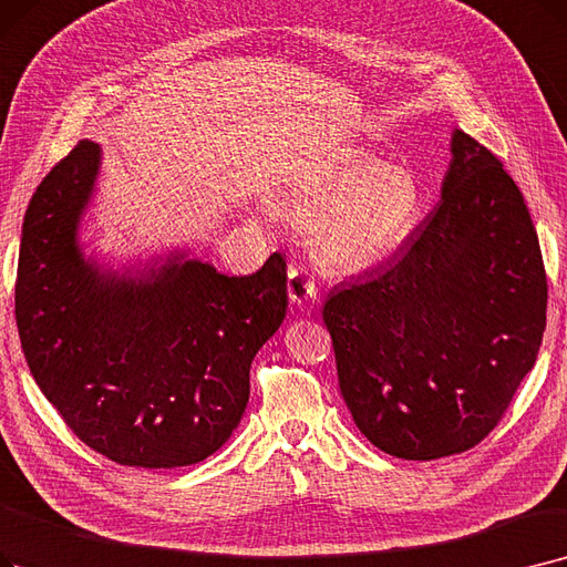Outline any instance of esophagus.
<instances>
[{
  "instance_id": "obj_1",
  "label": "esophagus",
  "mask_w": 567,
  "mask_h": 567,
  "mask_svg": "<svg viewBox=\"0 0 567 567\" xmlns=\"http://www.w3.org/2000/svg\"><path fill=\"white\" fill-rule=\"evenodd\" d=\"M287 291L291 303H303L315 297V282L303 266H291L287 278Z\"/></svg>"
}]
</instances>
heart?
I'll list each match as a JSON object with an SVG mask.
<instances>
[{"label": "heart", "instance_id": "b5f03b06", "mask_svg": "<svg viewBox=\"0 0 567 567\" xmlns=\"http://www.w3.org/2000/svg\"><path fill=\"white\" fill-rule=\"evenodd\" d=\"M306 225L315 259L331 274H363L396 255L420 227L424 192L412 171L365 153H344L278 194Z\"/></svg>", "mask_w": 567, "mask_h": 567}]
</instances>
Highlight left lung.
<instances>
[{"mask_svg": "<svg viewBox=\"0 0 567 567\" xmlns=\"http://www.w3.org/2000/svg\"><path fill=\"white\" fill-rule=\"evenodd\" d=\"M322 317L342 399L378 450L431 461L482 442L547 324L543 252L498 157L454 130L440 204L396 261L333 287Z\"/></svg>", "mask_w": 567, "mask_h": 567, "instance_id": "8db88e82", "label": "left lung"}]
</instances>
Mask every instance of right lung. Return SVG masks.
Returning a JSON list of instances; mask_svg holds the SVG:
<instances>
[{
  "mask_svg": "<svg viewBox=\"0 0 567 567\" xmlns=\"http://www.w3.org/2000/svg\"><path fill=\"white\" fill-rule=\"evenodd\" d=\"M102 147L81 141L24 213L16 322L24 359L66 426L120 465L208 458L238 426L250 365L287 312V264L225 276L187 250L122 270L85 257L81 223Z\"/></svg>",
  "mask_w": 567,
  "mask_h": 567,
  "instance_id": "add662e5",
  "label": "right lung"
}]
</instances>
